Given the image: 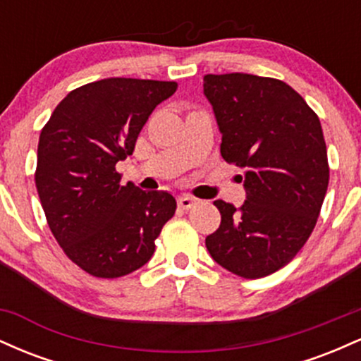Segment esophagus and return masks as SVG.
<instances>
[{
  "label": "esophagus",
  "mask_w": 361,
  "mask_h": 361,
  "mask_svg": "<svg viewBox=\"0 0 361 361\" xmlns=\"http://www.w3.org/2000/svg\"><path fill=\"white\" fill-rule=\"evenodd\" d=\"M197 204H198L197 198L190 197V195H183V197L178 198V207H180V209H183V210L192 209V207L197 205Z\"/></svg>",
  "instance_id": "1"
}]
</instances>
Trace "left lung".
Masks as SVG:
<instances>
[{"mask_svg":"<svg viewBox=\"0 0 361 361\" xmlns=\"http://www.w3.org/2000/svg\"><path fill=\"white\" fill-rule=\"evenodd\" d=\"M204 94L222 134L221 154L244 169L246 190L238 209L214 202L221 226L205 246L234 275H271L302 250L324 202L329 166L321 122L295 90L273 78L205 74Z\"/></svg>","mask_w":361,"mask_h":361,"instance_id":"1","label":"left lung"}]
</instances>
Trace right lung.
<instances>
[{
    "label": "right lung",
    "mask_w": 361,
    "mask_h": 361,
    "mask_svg": "<svg viewBox=\"0 0 361 361\" xmlns=\"http://www.w3.org/2000/svg\"><path fill=\"white\" fill-rule=\"evenodd\" d=\"M175 81L106 78L71 91L40 132L35 185L54 238L86 273L118 279L151 259L175 215L168 192L122 183L115 164L134 152L149 115Z\"/></svg>",
    "instance_id": "obj_1"
}]
</instances>
